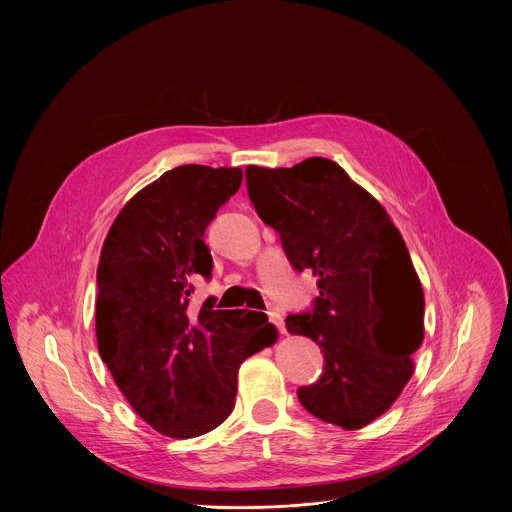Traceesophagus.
I'll use <instances>...</instances> for the list:
<instances>
[{"mask_svg":"<svg viewBox=\"0 0 512 512\" xmlns=\"http://www.w3.org/2000/svg\"><path fill=\"white\" fill-rule=\"evenodd\" d=\"M267 314H269V320L279 328V332L285 334V320H283V316H281L277 310H271V312H267Z\"/></svg>","mask_w":512,"mask_h":512,"instance_id":"1","label":"esophagus"}]
</instances>
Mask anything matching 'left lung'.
<instances>
[{"label":"left lung","instance_id":"left-lung-1","mask_svg":"<svg viewBox=\"0 0 512 512\" xmlns=\"http://www.w3.org/2000/svg\"><path fill=\"white\" fill-rule=\"evenodd\" d=\"M249 198L296 269H312V314L287 316L289 334L324 352L318 383L300 403L318 419L360 429L381 417L409 383L423 342V287L385 206L326 158L294 168L247 166Z\"/></svg>","mask_w":512,"mask_h":512}]
</instances>
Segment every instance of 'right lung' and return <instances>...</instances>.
Here are the masks:
<instances>
[{"mask_svg":"<svg viewBox=\"0 0 512 512\" xmlns=\"http://www.w3.org/2000/svg\"><path fill=\"white\" fill-rule=\"evenodd\" d=\"M241 182V168L168 170L125 202L101 249L99 354L133 411L176 440L221 425L241 362L277 340L267 314L190 308L192 281L212 271L204 231Z\"/></svg>","mask_w":512,"mask_h":512,"instance_id":"obj_1","label":"right lung"}]
</instances>
